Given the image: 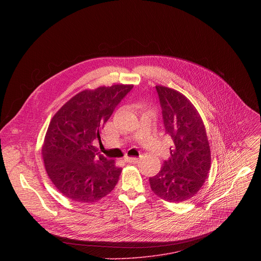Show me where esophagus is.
Returning <instances> with one entry per match:
<instances>
[{"instance_id": "1", "label": "esophagus", "mask_w": 261, "mask_h": 261, "mask_svg": "<svg viewBox=\"0 0 261 261\" xmlns=\"http://www.w3.org/2000/svg\"><path fill=\"white\" fill-rule=\"evenodd\" d=\"M125 161H127L128 163H137L138 162V158L135 157H126Z\"/></svg>"}]
</instances>
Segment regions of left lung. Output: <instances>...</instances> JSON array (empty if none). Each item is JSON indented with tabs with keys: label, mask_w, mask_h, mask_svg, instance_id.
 <instances>
[{
	"label": "left lung",
	"mask_w": 261,
	"mask_h": 261,
	"mask_svg": "<svg viewBox=\"0 0 261 261\" xmlns=\"http://www.w3.org/2000/svg\"><path fill=\"white\" fill-rule=\"evenodd\" d=\"M166 136L173 141L170 157L150 177L153 192L169 202L193 197L207 178L211 150L203 122L194 105L175 90L156 86Z\"/></svg>",
	"instance_id": "left-lung-1"
}]
</instances>
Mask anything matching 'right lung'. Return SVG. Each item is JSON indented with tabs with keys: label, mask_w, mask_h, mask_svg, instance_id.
I'll return each mask as SVG.
<instances>
[{
	"label": "right lung",
	"mask_w": 261,
	"mask_h": 261,
	"mask_svg": "<svg viewBox=\"0 0 261 261\" xmlns=\"http://www.w3.org/2000/svg\"><path fill=\"white\" fill-rule=\"evenodd\" d=\"M115 85L86 90L66 102L51 119L42 146L44 166L56 188L76 202H95L114 190L122 168L94 143L115 108L132 90Z\"/></svg>",
	"instance_id": "right-lung-1"
}]
</instances>
